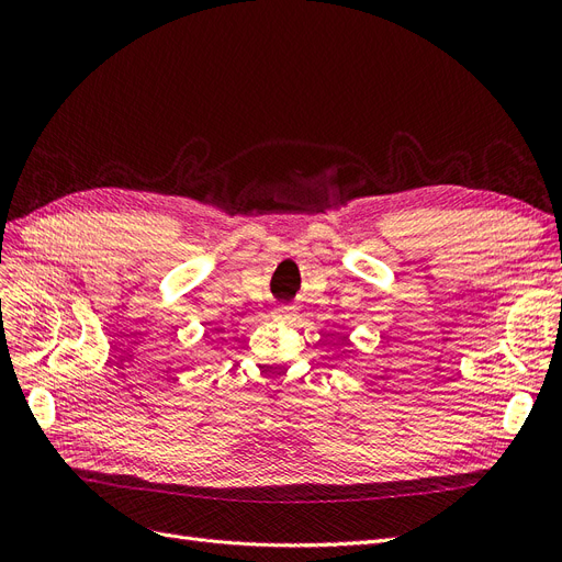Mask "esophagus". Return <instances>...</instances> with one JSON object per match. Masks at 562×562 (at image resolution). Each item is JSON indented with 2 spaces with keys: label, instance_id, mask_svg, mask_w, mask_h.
<instances>
[{
  "label": "esophagus",
  "instance_id": "esophagus-1",
  "mask_svg": "<svg viewBox=\"0 0 562 562\" xmlns=\"http://www.w3.org/2000/svg\"><path fill=\"white\" fill-rule=\"evenodd\" d=\"M274 318H279V321H291V318H295V307H277L274 310Z\"/></svg>",
  "mask_w": 562,
  "mask_h": 562
}]
</instances>
